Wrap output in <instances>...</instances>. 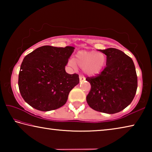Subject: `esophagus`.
I'll return each instance as SVG.
<instances>
[{"label": "esophagus", "mask_w": 152, "mask_h": 152, "mask_svg": "<svg viewBox=\"0 0 152 152\" xmlns=\"http://www.w3.org/2000/svg\"><path fill=\"white\" fill-rule=\"evenodd\" d=\"M79 79H80V82L84 81V80H85V77L83 76H79Z\"/></svg>", "instance_id": "esophagus-1"}]
</instances>
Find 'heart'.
Returning <instances> with one entry per match:
<instances>
[{
	"label": "heart",
	"instance_id": "1",
	"mask_svg": "<svg viewBox=\"0 0 152 152\" xmlns=\"http://www.w3.org/2000/svg\"><path fill=\"white\" fill-rule=\"evenodd\" d=\"M106 60L103 53L82 50L76 53L74 59L72 58L68 61V65L74 69L78 66L87 75L94 76L102 70Z\"/></svg>",
	"mask_w": 152,
	"mask_h": 152
}]
</instances>
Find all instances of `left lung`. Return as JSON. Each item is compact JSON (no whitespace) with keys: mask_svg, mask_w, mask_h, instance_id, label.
Masks as SVG:
<instances>
[{"mask_svg":"<svg viewBox=\"0 0 152 152\" xmlns=\"http://www.w3.org/2000/svg\"><path fill=\"white\" fill-rule=\"evenodd\" d=\"M99 51L107 56V66L96 76L86 78L91 85L86 101L96 111L114 114L134 99L137 88L135 67L132 59L119 50Z\"/></svg>","mask_w":152,"mask_h":152,"instance_id":"left-lung-1","label":"left lung"}]
</instances>
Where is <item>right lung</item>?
I'll return each mask as SVG.
<instances>
[{
	"label": "right lung",
	"mask_w": 152,
	"mask_h": 152,
	"mask_svg": "<svg viewBox=\"0 0 152 152\" xmlns=\"http://www.w3.org/2000/svg\"><path fill=\"white\" fill-rule=\"evenodd\" d=\"M74 48L44 45L24 58L18 85L24 101L34 109L49 111L66 104L68 94L79 83L77 74L65 70Z\"/></svg>",
	"instance_id": "right-lung-1"
}]
</instances>
